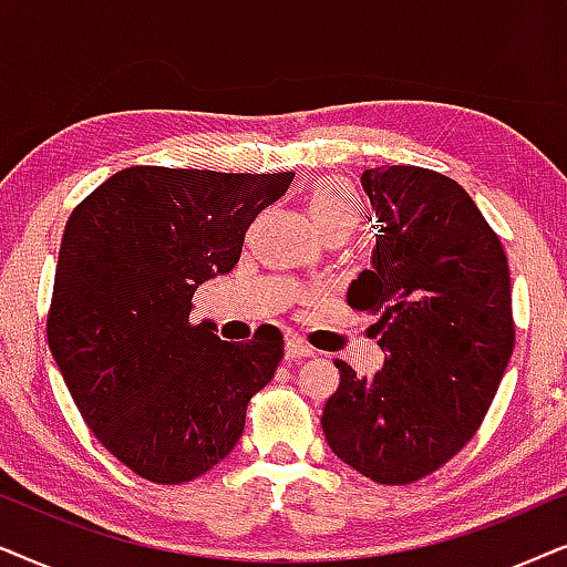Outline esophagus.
Listing matches in <instances>:
<instances>
[{
  "label": "esophagus",
  "mask_w": 567,
  "mask_h": 567,
  "mask_svg": "<svg viewBox=\"0 0 567 567\" xmlns=\"http://www.w3.org/2000/svg\"><path fill=\"white\" fill-rule=\"evenodd\" d=\"M311 354H313L311 347L300 342V339H288V342H285V358L288 360H306L311 358Z\"/></svg>",
  "instance_id": "obj_1"
}]
</instances>
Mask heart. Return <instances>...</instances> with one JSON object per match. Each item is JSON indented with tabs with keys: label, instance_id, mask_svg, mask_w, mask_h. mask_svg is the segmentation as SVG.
I'll return each mask as SVG.
<instances>
[{
	"label": "heart",
	"instance_id": "b5f03b06",
	"mask_svg": "<svg viewBox=\"0 0 567 567\" xmlns=\"http://www.w3.org/2000/svg\"><path fill=\"white\" fill-rule=\"evenodd\" d=\"M308 213H311L321 236L337 230L352 236L362 220L358 199H354L350 188L337 184V181H321V184L313 186L311 196H308Z\"/></svg>",
	"mask_w": 567,
	"mask_h": 567
}]
</instances>
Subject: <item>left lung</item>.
Returning a JSON list of instances; mask_svg holds the SVG:
<instances>
[{
  "label": "left lung",
  "instance_id": "1",
  "mask_svg": "<svg viewBox=\"0 0 567 567\" xmlns=\"http://www.w3.org/2000/svg\"><path fill=\"white\" fill-rule=\"evenodd\" d=\"M375 209L371 269L347 303L379 316L383 368L342 360L321 427L362 477L410 485L456 456L493 404L516 329L508 259L472 196L443 173L391 165L360 176Z\"/></svg>",
  "mask_w": 567,
  "mask_h": 567
}]
</instances>
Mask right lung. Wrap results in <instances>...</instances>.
Masks as SVG:
<instances>
[{"mask_svg": "<svg viewBox=\"0 0 567 567\" xmlns=\"http://www.w3.org/2000/svg\"><path fill=\"white\" fill-rule=\"evenodd\" d=\"M292 173L134 165L74 207L59 248L49 347L97 441L134 474L181 485L236 449L275 379L282 334L223 342L196 288L228 275L254 217Z\"/></svg>", "mask_w": 567, "mask_h": 567, "instance_id": "1", "label": "right lung"}]
</instances>
